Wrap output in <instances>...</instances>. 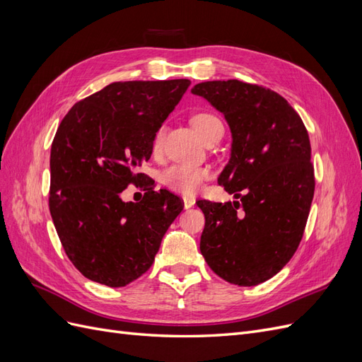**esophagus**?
I'll return each mask as SVG.
<instances>
[{
  "label": "esophagus",
  "mask_w": 362,
  "mask_h": 362,
  "mask_svg": "<svg viewBox=\"0 0 362 362\" xmlns=\"http://www.w3.org/2000/svg\"><path fill=\"white\" fill-rule=\"evenodd\" d=\"M182 202H184V208L187 210V208H192L194 205V198H190V196H184L182 198Z\"/></svg>",
  "instance_id": "obj_1"
}]
</instances>
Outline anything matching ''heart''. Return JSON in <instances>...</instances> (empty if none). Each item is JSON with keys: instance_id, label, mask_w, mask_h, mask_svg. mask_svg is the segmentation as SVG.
<instances>
[{"instance_id": "1", "label": "heart", "mask_w": 362, "mask_h": 362, "mask_svg": "<svg viewBox=\"0 0 362 362\" xmlns=\"http://www.w3.org/2000/svg\"><path fill=\"white\" fill-rule=\"evenodd\" d=\"M192 125L196 133H198L204 141H206L218 131H223V125L221 119L216 117L211 113H196L192 117ZM163 141V131L158 129L154 137V151H158ZM210 177V172L202 168H193L187 164H173L163 172V182L170 187L185 194H193L202 187V182Z\"/></svg>"}]
</instances>
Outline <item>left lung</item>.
<instances>
[{
    "mask_svg": "<svg viewBox=\"0 0 362 362\" xmlns=\"http://www.w3.org/2000/svg\"><path fill=\"white\" fill-rule=\"evenodd\" d=\"M225 116L231 152L217 178L234 202L198 201L201 254L225 281L252 287L275 276L298 249L314 196L306 128L276 92L238 80L196 84Z\"/></svg>",
    "mask_w": 362,
    "mask_h": 362,
    "instance_id": "1",
    "label": "left lung"
}]
</instances>
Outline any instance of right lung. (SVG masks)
Instances as JSON below:
<instances>
[{
    "label": "right lung",
    "mask_w": 362,
    "mask_h": 362,
    "mask_svg": "<svg viewBox=\"0 0 362 362\" xmlns=\"http://www.w3.org/2000/svg\"><path fill=\"white\" fill-rule=\"evenodd\" d=\"M190 80L112 83L76 103L51 146L49 211L64 252L87 279L125 287L152 266L163 235L182 211L178 196L145 189L120 198Z\"/></svg>",
    "instance_id": "right-lung-1"
}]
</instances>
